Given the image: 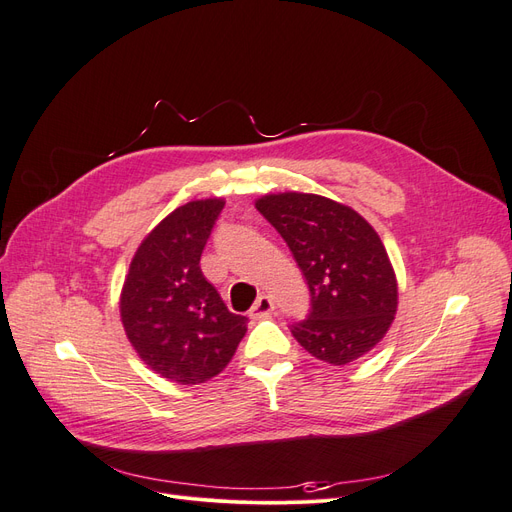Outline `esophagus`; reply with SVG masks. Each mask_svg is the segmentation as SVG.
Wrapping results in <instances>:
<instances>
[{"mask_svg": "<svg viewBox=\"0 0 512 512\" xmlns=\"http://www.w3.org/2000/svg\"><path fill=\"white\" fill-rule=\"evenodd\" d=\"M271 312H273V299L269 297V294H260L247 314H250V318H265Z\"/></svg>", "mask_w": 512, "mask_h": 512, "instance_id": "34e87169", "label": "esophagus"}]
</instances>
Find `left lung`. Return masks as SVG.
Returning <instances> with one entry per match:
<instances>
[{"mask_svg": "<svg viewBox=\"0 0 512 512\" xmlns=\"http://www.w3.org/2000/svg\"><path fill=\"white\" fill-rule=\"evenodd\" d=\"M260 211L309 290V314L290 324L316 359L346 365L374 348L397 312V280L378 232L359 213L316 194L262 196Z\"/></svg>", "mask_w": 512, "mask_h": 512, "instance_id": "8db88e82", "label": "left lung"}]
</instances>
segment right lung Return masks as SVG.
<instances>
[{"instance_id": "add662e5", "label": "right lung", "mask_w": 512, "mask_h": 512, "mask_svg": "<svg viewBox=\"0 0 512 512\" xmlns=\"http://www.w3.org/2000/svg\"><path fill=\"white\" fill-rule=\"evenodd\" d=\"M224 200H194L164 218L138 247L121 292V320L138 356L179 384H200L228 365L245 316L228 312L200 271Z\"/></svg>"}]
</instances>
